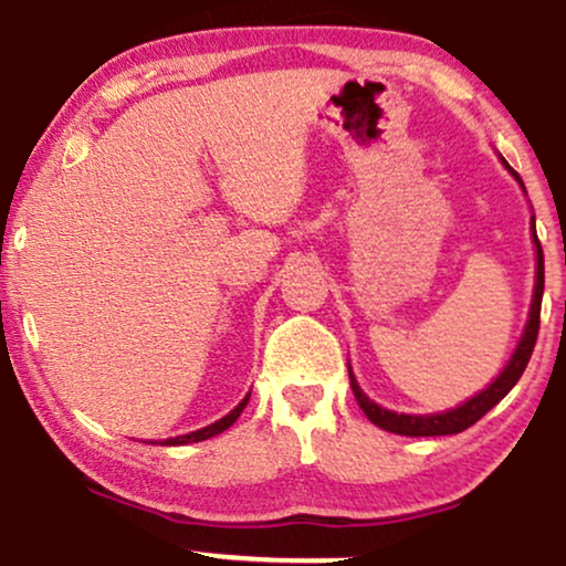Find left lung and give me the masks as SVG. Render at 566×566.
I'll return each mask as SVG.
<instances>
[{
  "label": "left lung",
  "mask_w": 566,
  "mask_h": 566,
  "mask_svg": "<svg viewBox=\"0 0 566 566\" xmlns=\"http://www.w3.org/2000/svg\"><path fill=\"white\" fill-rule=\"evenodd\" d=\"M505 167H509V165H505ZM509 170H511V167H509ZM513 175H516V172H513ZM516 178H518V175H516ZM518 184H522V178H518ZM532 239H535V247H537V282H535V297H532L530 322H527V329H524V335H522V343H518L516 354L511 356L509 367L500 373V378L492 382L490 388H484L482 394H476L473 399L465 401V405H460L458 409H450V412H441V415H396V412H391V409H382V407L375 405V401H369L367 396L361 394L359 382L354 380V375H350V369H348L350 391H354L356 401H359L361 412H365L375 426L382 428V431L399 433V437H447V433H460V431H465V428H471L473 423H476V420H482L484 415L490 412V409L495 407L497 401L503 399V396L509 394L513 386H516L518 378H522V373L530 365V356H532V350H535V343H537V329H541V303H543L545 269H543V247H541V239H537V233H535V220H532Z\"/></svg>",
  "instance_id": "8db88e82"
}]
</instances>
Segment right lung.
I'll return each mask as SVG.
<instances>
[{
    "instance_id": "add662e5",
    "label": "right lung",
    "mask_w": 566,
    "mask_h": 566,
    "mask_svg": "<svg viewBox=\"0 0 566 566\" xmlns=\"http://www.w3.org/2000/svg\"><path fill=\"white\" fill-rule=\"evenodd\" d=\"M247 401H250V396H247V399L242 401V405H239L237 409H231L229 415H226V418H220L218 423H212V426H207V428H201V431H193V433H186V437H175V439H167L165 444H191V441H205V439H210V437H218V433H223L226 428L229 426H233L237 423V418L239 415H242V409L247 407Z\"/></svg>"
}]
</instances>
